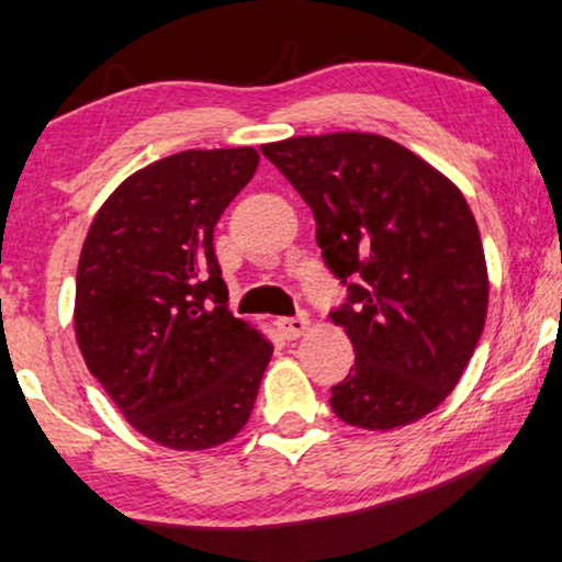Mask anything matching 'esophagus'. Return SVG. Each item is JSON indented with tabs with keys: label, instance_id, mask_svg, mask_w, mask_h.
Here are the masks:
<instances>
[{
	"label": "esophagus",
	"instance_id": "esophagus-1",
	"mask_svg": "<svg viewBox=\"0 0 562 562\" xmlns=\"http://www.w3.org/2000/svg\"><path fill=\"white\" fill-rule=\"evenodd\" d=\"M277 327H280V333L288 337V340H299L301 335H306L311 329V319L306 314H299V316H288V319H280L277 322Z\"/></svg>",
	"mask_w": 562,
	"mask_h": 562
}]
</instances>
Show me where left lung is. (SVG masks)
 Instances as JSON below:
<instances>
[{"mask_svg": "<svg viewBox=\"0 0 562 562\" xmlns=\"http://www.w3.org/2000/svg\"><path fill=\"white\" fill-rule=\"evenodd\" d=\"M316 220L324 263L348 290L333 322L356 350L329 405L361 429L435 411L474 356L486 261L463 193L414 151L374 133L263 144Z\"/></svg>", "mask_w": 562, "mask_h": 562, "instance_id": "obj_1", "label": "left lung"}]
</instances>
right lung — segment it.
Masks as SVG:
<instances>
[{"mask_svg":"<svg viewBox=\"0 0 562 562\" xmlns=\"http://www.w3.org/2000/svg\"><path fill=\"white\" fill-rule=\"evenodd\" d=\"M259 167L251 146L172 154L93 216L76 282L86 367L133 429L206 450L246 427L272 342L227 311L214 225Z\"/></svg>","mask_w":562,"mask_h":562,"instance_id":"right-lung-1","label":"right lung"}]
</instances>
